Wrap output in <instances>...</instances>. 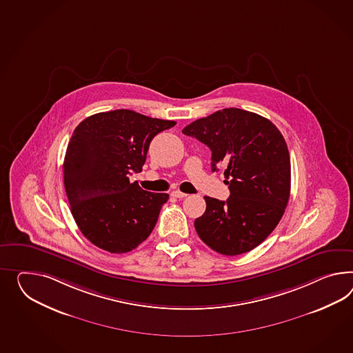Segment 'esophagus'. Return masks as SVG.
Listing matches in <instances>:
<instances>
[{
	"instance_id": "34e87169",
	"label": "esophagus",
	"mask_w": 353,
	"mask_h": 353,
	"mask_svg": "<svg viewBox=\"0 0 353 353\" xmlns=\"http://www.w3.org/2000/svg\"><path fill=\"white\" fill-rule=\"evenodd\" d=\"M172 197H175V199H184V197H187L188 194H187V193H183L181 190H172Z\"/></svg>"
}]
</instances>
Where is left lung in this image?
I'll use <instances>...</instances> for the list:
<instances>
[{"label": "left lung", "mask_w": 353, "mask_h": 353, "mask_svg": "<svg viewBox=\"0 0 353 353\" xmlns=\"http://www.w3.org/2000/svg\"><path fill=\"white\" fill-rule=\"evenodd\" d=\"M211 150V170L224 169L230 196L205 197L194 220L199 238L214 251L236 256L262 243L281 221L290 193V159L279 129L245 110L224 109L184 128Z\"/></svg>", "instance_id": "obj_1"}]
</instances>
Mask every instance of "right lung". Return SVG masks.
<instances>
[{
    "instance_id": "obj_1",
    "label": "right lung",
    "mask_w": 353,
    "mask_h": 353,
    "mask_svg": "<svg viewBox=\"0 0 353 353\" xmlns=\"http://www.w3.org/2000/svg\"><path fill=\"white\" fill-rule=\"evenodd\" d=\"M175 124L121 109L94 114L75 128L63 184L72 217L91 243L125 253L151 234L169 194L142 190L129 174L142 172L152 138Z\"/></svg>"
}]
</instances>
